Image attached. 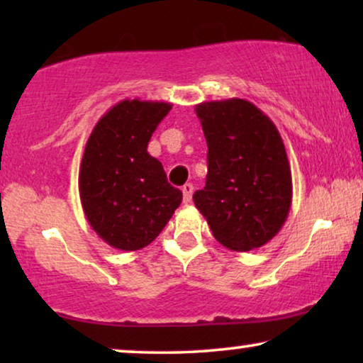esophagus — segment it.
<instances>
[{"instance_id": "esophagus-1", "label": "esophagus", "mask_w": 363, "mask_h": 363, "mask_svg": "<svg viewBox=\"0 0 363 363\" xmlns=\"http://www.w3.org/2000/svg\"><path fill=\"white\" fill-rule=\"evenodd\" d=\"M193 190H195V188H193L191 183H185V185L182 186V191H183V201H185V203H190V201H191Z\"/></svg>"}]
</instances>
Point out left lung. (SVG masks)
<instances>
[{
    "label": "left lung",
    "mask_w": 363,
    "mask_h": 363,
    "mask_svg": "<svg viewBox=\"0 0 363 363\" xmlns=\"http://www.w3.org/2000/svg\"><path fill=\"white\" fill-rule=\"evenodd\" d=\"M208 145V175L193 201L218 242L246 252L271 241L287 220L292 178L274 122L245 99L195 107Z\"/></svg>",
    "instance_id": "obj_1"
}]
</instances>
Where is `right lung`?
<instances>
[{
    "instance_id": "right-lung-1",
    "label": "right lung",
    "mask_w": 363,
    "mask_h": 363,
    "mask_svg": "<svg viewBox=\"0 0 363 363\" xmlns=\"http://www.w3.org/2000/svg\"><path fill=\"white\" fill-rule=\"evenodd\" d=\"M172 104L125 99L99 118L84 148L79 195L92 230L108 246L150 245L182 203L162 163L147 152Z\"/></svg>"
}]
</instances>
